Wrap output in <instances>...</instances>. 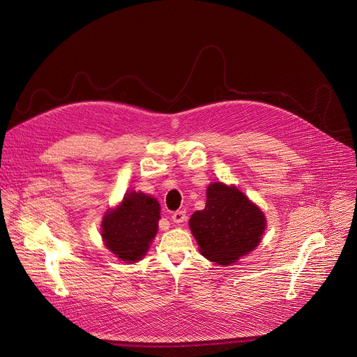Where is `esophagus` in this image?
<instances>
[{
	"label": "esophagus",
	"instance_id": "34e87169",
	"mask_svg": "<svg viewBox=\"0 0 357 357\" xmlns=\"http://www.w3.org/2000/svg\"><path fill=\"white\" fill-rule=\"evenodd\" d=\"M171 220H172L174 223H183V222L186 220V212H185V211H178V212H175V213L172 215Z\"/></svg>",
	"mask_w": 357,
	"mask_h": 357
}]
</instances>
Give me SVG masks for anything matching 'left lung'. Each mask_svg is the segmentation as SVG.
Masks as SVG:
<instances>
[{
  "mask_svg": "<svg viewBox=\"0 0 357 357\" xmlns=\"http://www.w3.org/2000/svg\"><path fill=\"white\" fill-rule=\"evenodd\" d=\"M267 226L263 211L234 185L212 182L206 206L189 219V227L203 257L230 266L256 248Z\"/></svg>",
  "mask_w": 357,
  "mask_h": 357,
  "instance_id": "8db88e82",
  "label": "left lung"
}]
</instances>
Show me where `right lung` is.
<instances>
[{"instance_id": "right-lung-1", "label": "right lung", "mask_w": 357, "mask_h": 357, "mask_svg": "<svg viewBox=\"0 0 357 357\" xmlns=\"http://www.w3.org/2000/svg\"><path fill=\"white\" fill-rule=\"evenodd\" d=\"M160 202L144 192H127L101 220V238L107 250L126 263L139 261L158 231Z\"/></svg>"}]
</instances>
